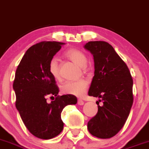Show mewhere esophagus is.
Here are the masks:
<instances>
[{
  "instance_id": "esophagus-1",
  "label": "esophagus",
  "mask_w": 149,
  "mask_h": 149,
  "mask_svg": "<svg viewBox=\"0 0 149 149\" xmlns=\"http://www.w3.org/2000/svg\"><path fill=\"white\" fill-rule=\"evenodd\" d=\"M77 103H78V105L82 106L84 104V101H83V100H82L79 99L78 101H77Z\"/></svg>"
}]
</instances>
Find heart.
<instances>
[{
    "instance_id": "1",
    "label": "heart",
    "mask_w": 149,
    "mask_h": 149,
    "mask_svg": "<svg viewBox=\"0 0 149 149\" xmlns=\"http://www.w3.org/2000/svg\"><path fill=\"white\" fill-rule=\"evenodd\" d=\"M65 56L71 61L79 67H85L87 63V58L82 52L77 49H70L65 52ZM49 71L50 74L56 79L61 78L60 70H59L58 60L57 58H52L49 64ZM88 83L85 79L77 80V81H67L61 85V91L64 94L74 95L76 97H82L85 94L88 88Z\"/></svg>"
}]
</instances>
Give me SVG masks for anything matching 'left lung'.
I'll return each mask as SVG.
<instances>
[{
    "mask_svg": "<svg viewBox=\"0 0 149 149\" xmlns=\"http://www.w3.org/2000/svg\"><path fill=\"white\" fill-rule=\"evenodd\" d=\"M85 48L94 56V76L88 91L89 96L101 98L96 116L88 122L91 135L109 139L125 125L133 102V78L128 67L105 41H90Z\"/></svg>",
    "mask_w": 149,
    "mask_h": 149,
    "instance_id": "8db88e82",
    "label": "left lung"
}]
</instances>
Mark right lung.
Instances as JSON below:
<instances>
[{"label": "right lung", "instance_id": "obj_1", "mask_svg": "<svg viewBox=\"0 0 149 149\" xmlns=\"http://www.w3.org/2000/svg\"><path fill=\"white\" fill-rule=\"evenodd\" d=\"M64 42L42 41L30 47L21 60L13 82L15 107L24 125L34 136L49 139L64 128L61 112L67 105H74V95L59 96L55 79L49 71V64ZM53 98L48 103L47 97Z\"/></svg>", "mask_w": 149, "mask_h": 149}]
</instances>
